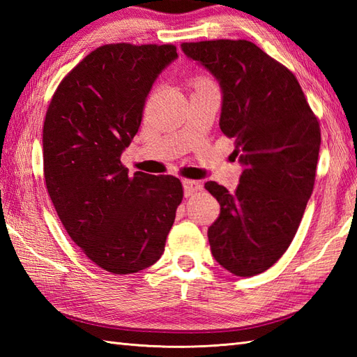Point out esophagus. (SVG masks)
<instances>
[{"label":"esophagus","instance_id":"1","mask_svg":"<svg viewBox=\"0 0 357 357\" xmlns=\"http://www.w3.org/2000/svg\"><path fill=\"white\" fill-rule=\"evenodd\" d=\"M183 184H184V193H185V196H192L196 192H199L201 188H202V185L198 183V181H192V179H184Z\"/></svg>","mask_w":357,"mask_h":357}]
</instances>
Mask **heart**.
Here are the masks:
<instances>
[{"label":"heart","instance_id":"1","mask_svg":"<svg viewBox=\"0 0 357 357\" xmlns=\"http://www.w3.org/2000/svg\"><path fill=\"white\" fill-rule=\"evenodd\" d=\"M206 84H213V82H211L208 78H206V77H199V78H196L195 81H193V86H206Z\"/></svg>","mask_w":357,"mask_h":357}]
</instances>
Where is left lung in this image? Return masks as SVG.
I'll use <instances>...</instances> for the list:
<instances>
[{
	"instance_id": "left-lung-1",
	"label": "left lung",
	"mask_w": 357,
	"mask_h": 357,
	"mask_svg": "<svg viewBox=\"0 0 357 357\" xmlns=\"http://www.w3.org/2000/svg\"><path fill=\"white\" fill-rule=\"evenodd\" d=\"M221 84L219 126L244 172L234 193L208 181L221 213L208 227L215 259L236 276L259 275L290 247L312 196L319 119L291 70L247 40L184 43Z\"/></svg>"
}]
</instances>
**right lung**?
Wrapping results in <instances>:
<instances>
[{"label": "right lung", "instance_id": "1", "mask_svg": "<svg viewBox=\"0 0 357 357\" xmlns=\"http://www.w3.org/2000/svg\"><path fill=\"white\" fill-rule=\"evenodd\" d=\"M178 56L173 44H104L59 82L45 112V187L66 231L113 275L153 265L184 190L172 174H128L121 153L138 133L156 77Z\"/></svg>", "mask_w": 357, "mask_h": 357}]
</instances>
